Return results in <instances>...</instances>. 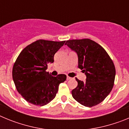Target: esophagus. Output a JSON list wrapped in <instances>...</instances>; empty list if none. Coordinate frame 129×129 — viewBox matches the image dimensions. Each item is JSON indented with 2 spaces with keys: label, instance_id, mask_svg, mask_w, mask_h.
Segmentation results:
<instances>
[{
  "label": "esophagus",
  "instance_id": "1",
  "mask_svg": "<svg viewBox=\"0 0 129 129\" xmlns=\"http://www.w3.org/2000/svg\"><path fill=\"white\" fill-rule=\"evenodd\" d=\"M71 77H69V76H67V80H70V79H71Z\"/></svg>",
  "mask_w": 129,
  "mask_h": 129
}]
</instances>
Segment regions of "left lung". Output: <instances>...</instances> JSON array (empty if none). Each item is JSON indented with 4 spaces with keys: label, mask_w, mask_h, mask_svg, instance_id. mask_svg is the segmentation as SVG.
Here are the masks:
<instances>
[{
    "label": "left lung",
    "mask_w": 129,
    "mask_h": 129,
    "mask_svg": "<svg viewBox=\"0 0 129 129\" xmlns=\"http://www.w3.org/2000/svg\"><path fill=\"white\" fill-rule=\"evenodd\" d=\"M66 45L77 53L78 67L86 75V81L76 79L77 86L72 97L85 107L101 103L110 94L114 83L116 69L105 50L89 39L67 41Z\"/></svg>",
    "instance_id": "left-lung-1"
}]
</instances>
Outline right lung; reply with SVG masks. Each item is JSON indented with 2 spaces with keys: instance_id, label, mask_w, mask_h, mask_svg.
<instances>
[{
  "instance_id": "add662e5",
  "label": "right lung",
  "mask_w": 129,
  "mask_h": 129,
  "mask_svg": "<svg viewBox=\"0 0 129 129\" xmlns=\"http://www.w3.org/2000/svg\"><path fill=\"white\" fill-rule=\"evenodd\" d=\"M64 43L37 40L24 48L17 58L12 70L13 81L18 92L28 103L47 105L55 98L59 84L67 79L65 74L53 77L46 71Z\"/></svg>"
}]
</instances>
